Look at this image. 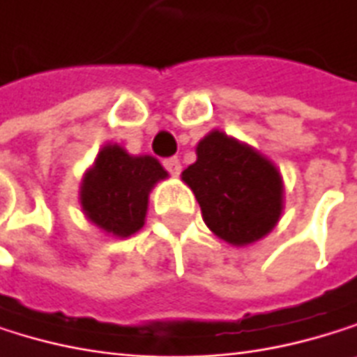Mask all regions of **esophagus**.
<instances>
[{
	"label": "esophagus",
	"instance_id": "34e87169",
	"mask_svg": "<svg viewBox=\"0 0 357 357\" xmlns=\"http://www.w3.org/2000/svg\"><path fill=\"white\" fill-rule=\"evenodd\" d=\"M162 165H165V169H167L171 175H180V171H182V162H180V158H175V156L165 158Z\"/></svg>",
	"mask_w": 357,
	"mask_h": 357
}]
</instances>
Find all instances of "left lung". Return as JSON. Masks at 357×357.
<instances>
[{"label": "left lung", "mask_w": 357, "mask_h": 357, "mask_svg": "<svg viewBox=\"0 0 357 357\" xmlns=\"http://www.w3.org/2000/svg\"><path fill=\"white\" fill-rule=\"evenodd\" d=\"M182 182L209 231L235 248L266 237L284 211V177L275 162L218 129L197 144V160L182 171Z\"/></svg>", "instance_id": "obj_1"}]
</instances>
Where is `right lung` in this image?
<instances>
[{
    "mask_svg": "<svg viewBox=\"0 0 357 357\" xmlns=\"http://www.w3.org/2000/svg\"><path fill=\"white\" fill-rule=\"evenodd\" d=\"M167 177L154 156H133L118 144H105L82 177V213L105 235L131 237L146 222L152 188Z\"/></svg>",
    "mask_w": 357,
    "mask_h": 357,
    "instance_id": "right-lung-1",
    "label": "right lung"
}]
</instances>
